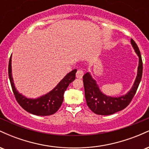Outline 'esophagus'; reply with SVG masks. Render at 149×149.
Here are the masks:
<instances>
[{"label":"esophagus","instance_id":"34e87169","mask_svg":"<svg viewBox=\"0 0 149 149\" xmlns=\"http://www.w3.org/2000/svg\"><path fill=\"white\" fill-rule=\"evenodd\" d=\"M83 75H84V73H83V70L79 69L77 71V72H76V78H83Z\"/></svg>","mask_w":149,"mask_h":149}]
</instances>
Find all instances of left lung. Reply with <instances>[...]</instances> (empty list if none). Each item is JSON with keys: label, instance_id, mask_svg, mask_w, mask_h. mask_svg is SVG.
<instances>
[{"label": "left lung", "instance_id": "obj_1", "mask_svg": "<svg viewBox=\"0 0 149 149\" xmlns=\"http://www.w3.org/2000/svg\"><path fill=\"white\" fill-rule=\"evenodd\" d=\"M131 44L139 57V66L134 84L125 95L120 97L107 96L101 91L96 80L92 78L90 72L86 73L83 77L87 104L90 110L97 115H111L123 110L129 105L136 93L142 76L143 63L139 47L132 39H131Z\"/></svg>", "mask_w": 149, "mask_h": 149}]
</instances>
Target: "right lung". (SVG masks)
<instances>
[{"instance_id": "add662e5", "label": "right lung", "mask_w": 149, "mask_h": 149, "mask_svg": "<svg viewBox=\"0 0 149 149\" xmlns=\"http://www.w3.org/2000/svg\"><path fill=\"white\" fill-rule=\"evenodd\" d=\"M77 70L74 69L66 75L57 86L48 93L36 99L27 98L20 94L15 88L12 75V55L8 66V75L12 89L16 100L21 107L30 113L36 116H49L55 113L60 108L64 100V93L70 83L76 78Z\"/></svg>"}]
</instances>
